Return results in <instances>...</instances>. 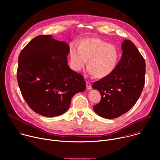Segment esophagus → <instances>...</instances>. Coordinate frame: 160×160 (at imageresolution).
I'll use <instances>...</instances> for the list:
<instances>
[{"instance_id":"1","label":"esophagus","mask_w":160,"mask_h":160,"mask_svg":"<svg viewBox=\"0 0 160 160\" xmlns=\"http://www.w3.org/2000/svg\"><path fill=\"white\" fill-rule=\"evenodd\" d=\"M86 86L87 90H91L92 89V86L90 85V83L89 82H86Z\"/></svg>"}]
</instances>
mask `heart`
Segmentation results:
<instances>
[{
  "instance_id": "b5f03b06",
  "label": "heart",
  "mask_w": 160,
  "mask_h": 160,
  "mask_svg": "<svg viewBox=\"0 0 160 160\" xmlns=\"http://www.w3.org/2000/svg\"><path fill=\"white\" fill-rule=\"evenodd\" d=\"M71 66L75 71L85 67L88 59V72L98 78L109 75L119 61L120 52L115 45L97 38H90L82 42L78 49L70 52Z\"/></svg>"
}]
</instances>
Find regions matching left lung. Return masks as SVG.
I'll list each match as a JSON object with an SVG mask.
<instances>
[{
  "label": "left lung",
  "mask_w": 160,
  "mask_h": 160,
  "mask_svg": "<svg viewBox=\"0 0 160 160\" xmlns=\"http://www.w3.org/2000/svg\"><path fill=\"white\" fill-rule=\"evenodd\" d=\"M122 57L109 75L94 82L93 88L101 96L93 109L100 117L112 119L129 111L139 98L145 82L146 63L129 40L122 43Z\"/></svg>",
  "instance_id": "obj_1"
}]
</instances>
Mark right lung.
<instances>
[{"instance_id":"add662e5","label":"right lung","mask_w":160,"mask_h":160,"mask_svg":"<svg viewBox=\"0 0 160 160\" xmlns=\"http://www.w3.org/2000/svg\"><path fill=\"white\" fill-rule=\"evenodd\" d=\"M70 47L51 35H38L18 58L17 79L30 108L44 117L61 115L73 96L86 88L83 77L68 65Z\"/></svg>"}]
</instances>
